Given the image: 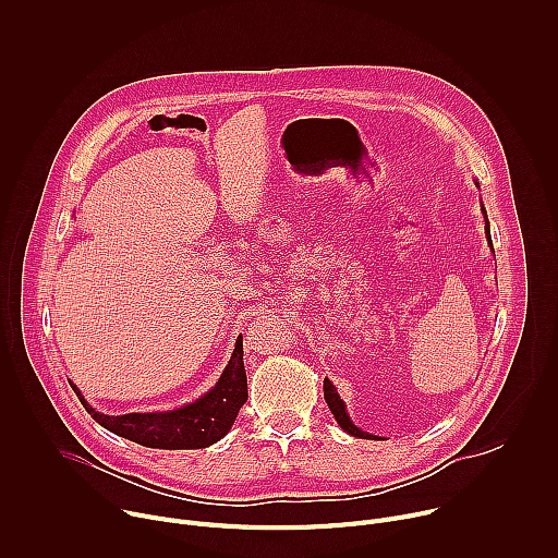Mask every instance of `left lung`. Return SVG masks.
Returning <instances> with one entry per match:
<instances>
[{"label": "left lung", "mask_w": 558, "mask_h": 558, "mask_svg": "<svg viewBox=\"0 0 558 558\" xmlns=\"http://www.w3.org/2000/svg\"><path fill=\"white\" fill-rule=\"evenodd\" d=\"M476 185H480V183H476ZM482 211H484V218H486V231H488L486 235H488V243H490V222H488V216H486V207H484V205H482ZM493 254H495V252H493ZM325 400H327V404H329V409H331L336 422L340 424V428H342L344 433H349V435H353V437H360V439H381V437H377V435L364 433L362 428H357V426L353 424L351 415L347 413V404L340 400L338 388L333 386L331 379H325Z\"/></svg>", "instance_id": "8db88e82"}]
</instances>
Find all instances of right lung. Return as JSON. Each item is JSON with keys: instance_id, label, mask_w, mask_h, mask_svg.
Listing matches in <instances>:
<instances>
[{"instance_id": "obj_1", "label": "right lung", "mask_w": 558, "mask_h": 558, "mask_svg": "<svg viewBox=\"0 0 558 558\" xmlns=\"http://www.w3.org/2000/svg\"><path fill=\"white\" fill-rule=\"evenodd\" d=\"M70 386L76 392L78 402L93 415V420L119 437H125L145 448H207L220 441L231 430L238 411L247 402L243 336H238L233 353L218 381L205 395H201L198 400L174 411L104 415L86 402V397L76 388V384L70 381Z\"/></svg>"}]
</instances>
